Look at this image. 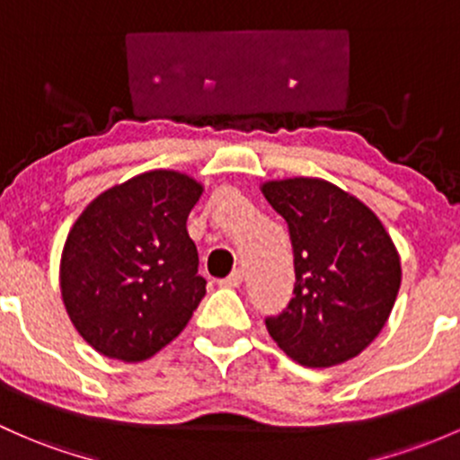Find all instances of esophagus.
Instances as JSON below:
<instances>
[{"mask_svg": "<svg viewBox=\"0 0 460 460\" xmlns=\"http://www.w3.org/2000/svg\"><path fill=\"white\" fill-rule=\"evenodd\" d=\"M243 283V271L241 270H232V274L226 276L224 280H219L221 288H239Z\"/></svg>", "mask_w": 460, "mask_h": 460, "instance_id": "obj_1", "label": "esophagus"}]
</instances>
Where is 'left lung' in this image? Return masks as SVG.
Segmentation results:
<instances>
[{"label": "left lung", "instance_id": "1", "mask_svg": "<svg viewBox=\"0 0 460 460\" xmlns=\"http://www.w3.org/2000/svg\"><path fill=\"white\" fill-rule=\"evenodd\" d=\"M294 252V298L265 327L303 367H333L362 353L386 324L399 254L382 221L353 195L314 177L268 181Z\"/></svg>", "mask_w": 460, "mask_h": 460}]
</instances>
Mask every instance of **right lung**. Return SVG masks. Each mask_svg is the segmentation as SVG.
I'll return each instance as SVG.
<instances>
[{
	"instance_id": "1",
	"label": "right lung",
	"mask_w": 460,
	"mask_h": 460,
	"mask_svg": "<svg viewBox=\"0 0 460 460\" xmlns=\"http://www.w3.org/2000/svg\"><path fill=\"white\" fill-rule=\"evenodd\" d=\"M201 186L151 171L105 190L67 234L61 294L98 353L142 362L175 340L206 296L186 219Z\"/></svg>"
}]
</instances>
